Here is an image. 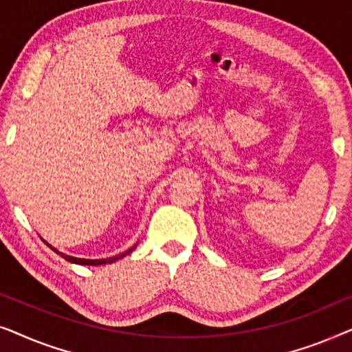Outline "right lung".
I'll use <instances>...</instances> for the list:
<instances>
[{"label": "right lung", "instance_id": "add662e5", "mask_svg": "<svg viewBox=\"0 0 352 352\" xmlns=\"http://www.w3.org/2000/svg\"><path fill=\"white\" fill-rule=\"evenodd\" d=\"M46 245H47V247H50V248H52L50 243H46ZM134 248H136V247L129 248V250H126V252H124V253H122V254H117V256H112V258H107V259H81V258L69 256V254H64V253L57 252L56 248H52V250H54V252H56L57 254H60L62 258L67 259V261H69V263H75V264H83V266H100V264H110V263H115V261H117V259L123 258V256H126V254L131 253Z\"/></svg>", "mask_w": 352, "mask_h": 352}]
</instances>
